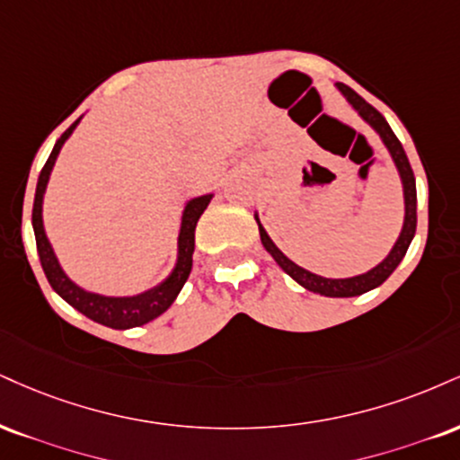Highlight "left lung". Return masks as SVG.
Wrapping results in <instances>:
<instances>
[{
	"mask_svg": "<svg viewBox=\"0 0 460 460\" xmlns=\"http://www.w3.org/2000/svg\"><path fill=\"white\" fill-rule=\"evenodd\" d=\"M336 90H339L342 96H345V101L358 111L359 118L367 121L370 128H373L381 137L384 146L388 147L392 160H394L398 175H401L402 199H405V220H402L401 235H398V240L394 242V246H392L388 257H385L381 263L375 265L373 270H368V272L351 276V279H325V276L308 272V270L302 268V265L293 263L291 259L274 244L272 237H270L268 231L263 229V225L259 223V214H254V220H257V225H259V235H261V244L265 246V251L272 254L274 261L279 263L280 268H283L297 285H302L304 289L319 293V296H325V297H353V296H362V293L379 287L392 272H394V270L398 268V263L402 261L409 244H411L413 235H416L418 197H416V177H413L411 164H409L405 149H402L401 141L396 139V135L392 132L390 124L385 121L384 115H381L379 111L373 107V104H368L367 101H364L359 93L353 92L349 85H345V83H336Z\"/></svg>",
	"mask_w": 460,
	"mask_h": 460,
	"instance_id": "1",
	"label": "left lung"
}]
</instances>
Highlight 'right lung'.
Listing matches in <instances>:
<instances>
[{
  "instance_id": "obj_1",
  "label": "right lung",
  "mask_w": 460,
  "mask_h": 460,
  "mask_svg": "<svg viewBox=\"0 0 460 460\" xmlns=\"http://www.w3.org/2000/svg\"><path fill=\"white\" fill-rule=\"evenodd\" d=\"M83 118V115H81ZM81 118L70 126L68 130L59 137L58 143L53 146L51 156L40 171L36 184V197H34V209H31V225H34V235H36V246H38V257H40L42 270L47 274V280L51 283L53 291L59 297H64L72 308L90 317L96 323L107 325L113 330H128V328H139L143 323H149L152 319H156L163 314L171 304L175 302L177 293L181 291V287L188 280L192 270V252H195V229L201 214L206 212L214 195H201L186 201L184 212H181V226L180 235H177V261L175 268L171 270V274L163 283H158L152 289L137 293V296H101V293H93L83 289L70 280V276L64 272V268L58 261V254H55L51 242H49L47 231H44V220H42V201L44 192H47L49 177L55 167V160H58L59 152H62L64 143L68 141V137L75 132L79 126Z\"/></svg>"
}]
</instances>
